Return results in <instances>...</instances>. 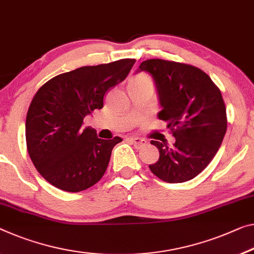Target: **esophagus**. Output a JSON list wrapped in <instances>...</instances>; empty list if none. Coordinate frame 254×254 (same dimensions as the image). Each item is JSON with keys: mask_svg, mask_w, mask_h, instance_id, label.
<instances>
[{"mask_svg": "<svg viewBox=\"0 0 254 254\" xmlns=\"http://www.w3.org/2000/svg\"><path fill=\"white\" fill-rule=\"evenodd\" d=\"M129 140H130V143L132 144V145H134L135 147H137V149H139V147H142V146L146 145V144H147L146 139L139 138V137H131V138H129Z\"/></svg>", "mask_w": 254, "mask_h": 254, "instance_id": "1", "label": "esophagus"}]
</instances>
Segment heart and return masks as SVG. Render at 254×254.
I'll use <instances>...</instances> for the list:
<instances>
[{
	"instance_id": "1",
	"label": "heart",
	"mask_w": 254,
	"mask_h": 254,
	"mask_svg": "<svg viewBox=\"0 0 254 254\" xmlns=\"http://www.w3.org/2000/svg\"><path fill=\"white\" fill-rule=\"evenodd\" d=\"M131 81H152L151 78L145 75V73H139V75H136L135 77H132Z\"/></svg>"
}]
</instances>
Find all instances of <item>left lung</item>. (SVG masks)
Segmentation results:
<instances>
[{
  "mask_svg": "<svg viewBox=\"0 0 254 254\" xmlns=\"http://www.w3.org/2000/svg\"><path fill=\"white\" fill-rule=\"evenodd\" d=\"M139 71L153 77L163 108L159 118L176 138L173 146L151 140L160 158L150 170L171 184L193 179L211 162L227 130L220 89L201 69L182 62L149 59Z\"/></svg>",
  "mask_w": 254,
  "mask_h": 254,
  "instance_id": "obj_1",
  "label": "left lung"
}]
</instances>
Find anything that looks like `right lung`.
<instances>
[{"label":"right lung","mask_w":254,"mask_h":254,"mask_svg":"<svg viewBox=\"0 0 254 254\" xmlns=\"http://www.w3.org/2000/svg\"><path fill=\"white\" fill-rule=\"evenodd\" d=\"M136 62L122 59L60 73L41 86L26 118L29 157L42 177L65 192L95 185L107 170L111 152L122 138L97 137L83 120L103 108L105 93L123 81Z\"/></svg>","instance_id":"add662e5"}]
</instances>
